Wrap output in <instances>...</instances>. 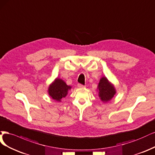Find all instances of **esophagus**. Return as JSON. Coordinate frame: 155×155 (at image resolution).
<instances>
[{
  "label": "esophagus",
  "mask_w": 155,
  "mask_h": 155,
  "mask_svg": "<svg viewBox=\"0 0 155 155\" xmlns=\"http://www.w3.org/2000/svg\"><path fill=\"white\" fill-rule=\"evenodd\" d=\"M77 86H78V87H79V88H84L85 87H86L85 86H84V85L81 84H78Z\"/></svg>",
  "instance_id": "obj_1"
}]
</instances>
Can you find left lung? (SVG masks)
Listing matches in <instances>:
<instances>
[{
  "label": "left lung",
  "mask_w": 155,
  "mask_h": 155,
  "mask_svg": "<svg viewBox=\"0 0 155 155\" xmlns=\"http://www.w3.org/2000/svg\"><path fill=\"white\" fill-rule=\"evenodd\" d=\"M97 89L100 98L105 103L110 101L117 93L114 85L106 77H103L100 80Z\"/></svg>",
  "instance_id": "obj_1"
}]
</instances>
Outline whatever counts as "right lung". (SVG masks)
<instances>
[{"mask_svg":"<svg viewBox=\"0 0 155 155\" xmlns=\"http://www.w3.org/2000/svg\"><path fill=\"white\" fill-rule=\"evenodd\" d=\"M71 86H68L62 79L56 78L54 81L49 86L48 93L54 101L61 102L62 98L66 97Z\"/></svg>","mask_w":155,"mask_h":155,"instance_id":"obj_1","label":"right lung"}]
</instances>
